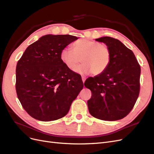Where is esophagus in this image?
<instances>
[{"label": "esophagus", "instance_id": "34e87169", "mask_svg": "<svg viewBox=\"0 0 154 154\" xmlns=\"http://www.w3.org/2000/svg\"><path fill=\"white\" fill-rule=\"evenodd\" d=\"M82 81H83V83H84L85 81L86 80V78H85V77H84V76H82Z\"/></svg>", "mask_w": 154, "mask_h": 154}]
</instances>
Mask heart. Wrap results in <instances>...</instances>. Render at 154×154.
Wrapping results in <instances>:
<instances>
[{
  "instance_id": "b5f03b06",
  "label": "heart",
  "mask_w": 154,
  "mask_h": 154,
  "mask_svg": "<svg viewBox=\"0 0 154 154\" xmlns=\"http://www.w3.org/2000/svg\"><path fill=\"white\" fill-rule=\"evenodd\" d=\"M72 50L63 49L60 53V59L66 66L74 71L77 65L84 63L76 69L80 74L100 75L109 66L111 60V51L105 44L87 39H81L72 44Z\"/></svg>"
}]
</instances>
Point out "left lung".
<instances>
[{"label":"left lung","instance_id":"obj_1","mask_svg":"<svg viewBox=\"0 0 154 154\" xmlns=\"http://www.w3.org/2000/svg\"><path fill=\"white\" fill-rule=\"evenodd\" d=\"M111 51L106 71L85 81L92 92L87 101L90 114L97 119L116 121L127 116L136 103L140 91L141 67L132 51L118 39L101 37Z\"/></svg>","mask_w":154,"mask_h":154}]
</instances>
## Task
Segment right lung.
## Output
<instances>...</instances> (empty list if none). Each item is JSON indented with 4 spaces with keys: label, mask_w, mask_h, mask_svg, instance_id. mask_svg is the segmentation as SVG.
I'll return each instance as SVG.
<instances>
[{
    "label": "right lung",
    "mask_w": 154,
    "mask_h": 154,
    "mask_svg": "<svg viewBox=\"0 0 154 154\" xmlns=\"http://www.w3.org/2000/svg\"><path fill=\"white\" fill-rule=\"evenodd\" d=\"M76 36L45 35L24 51L16 67V91L23 108L42 122L66 116L83 87L80 76L68 69L60 53Z\"/></svg>",
    "instance_id": "add662e5"
}]
</instances>
